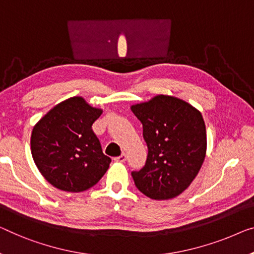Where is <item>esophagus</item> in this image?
<instances>
[{
	"label": "esophagus",
	"mask_w": 254,
	"mask_h": 254,
	"mask_svg": "<svg viewBox=\"0 0 254 254\" xmlns=\"http://www.w3.org/2000/svg\"><path fill=\"white\" fill-rule=\"evenodd\" d=\"M114 160H115L116 162H126V160H127V155H126V153H122V154L120 155V156L115 157Z\"/></svg>",
	"instance_id": "34e87169"
}]
</instances>
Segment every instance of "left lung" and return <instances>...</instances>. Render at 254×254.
<instances>
[{"label": "left lung", "mask_w": 254, "mask_h": 254, "mask_svg": "<svg viewBox=\"0 0 254 254\" xmlns=\"http://www.w3.org/2000/svg\"><path fill=\"white\" fill-rule=\"evenodd\" d=\"M131 109L148 147L145 166L131 172L135 187L153 199L176 197L195 179L205 158L202 114L186 101L163 94Z\"/></svg>", "instance_id": "8db88e82"}]
</instances>
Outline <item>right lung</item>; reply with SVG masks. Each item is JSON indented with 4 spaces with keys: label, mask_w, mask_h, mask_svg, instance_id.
I'll list each match as a JSON object with an SVG mask.
<instances>
[{
    "label": "right lung",
    "mask_w": 254,
    "mask_h": 254,
    "mask_svg": "<svg viewBox=\"0 0 254 254\" xmlns=\"http://www.w3.org/2000/svg\"><path fill=\"white\" fill-rule=\"evenodd\" d=\"M103 111L81 97L63 101L33 128L30 149L42 176L56 188L78 192L94 186L109 168L92 124Z\"/></svg>",
    "instance_id": "right-lung-1"
}]
</instances>
